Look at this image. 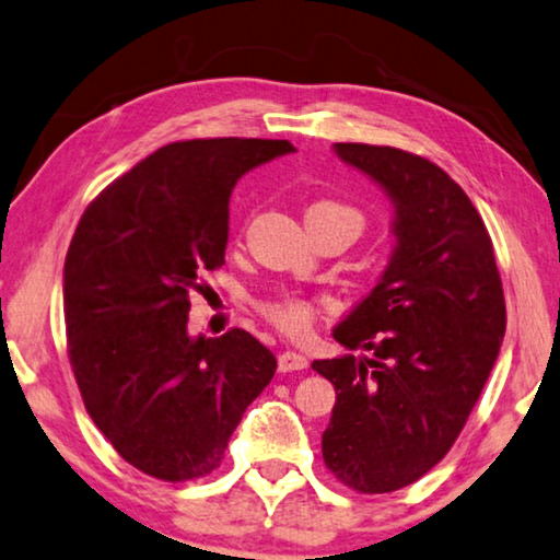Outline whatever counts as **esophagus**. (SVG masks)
Instances as JSON below:
<instances>
[{"instance_id": "34e87169", "label": "esophagus", "mask_w": 560, "mask_h": 560, "mask_svg": "<svg viewBox=\"0 0 560 560\" xmlns=\"http://www.w3.org/2000/svg\"><path fill=\"white\" fill-rule=\"evenodd\" d=\"M307 368V358L300 355L295 350H285L278 355V370L280 373H295V370Z\"/></svg>"}]
</instances>
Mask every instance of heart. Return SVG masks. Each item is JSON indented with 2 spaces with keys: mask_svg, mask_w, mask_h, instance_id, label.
<instances>
[{
  "mask_svg": "<svg viewBox=\"0 0 560 560\" xmlns=\"http://www.w3.org/2000/svg\"><path fill=\"white\" fill-rule=\"evenodd\" d=\"M328 214H346V218L355 222L358 228L360 222H363L355 210L335 200L313 202L307 208L305 218H328ZM257 307H260V313L268 317L275 328L282 330L285 335H292V338H303V335H307L317 317L315 300L300 295L295 290H278L275 295L260 300V305Z\"/></svg>",
  "mask_w": 560,
  "mask_h": 560,
  "instance_id": "b5f03b06",
  "label": "heart"
}]
</instances>
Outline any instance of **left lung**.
<instances>
[{
  "label": "left lung",
  "instance_id": "left-lung-1",
  "mask_svg": "<svg viewBox=\"0 0 560 560\" xmlns=\"http://www.w3.org/2000/svg\"><path fill=\"white\" fill-rule=\"evenodd\" d=\"M340 160L395 202L398 237L373 292L332 330L348 350L315 360L335 385L325 466L358 493H390L445 458L476 406L505 332L493 240L460 185L398 148L338 142Z\"/></svg>",
  "mask_w": 560,
  "mask_h": 560
}]
</instances>
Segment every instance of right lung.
I'll return each mask as SVG.
<instances>
[{"mask_svg": "<svg viewBox=\"0 0 560 560\" xmlns=\"http://www.w3.org/2000/svg\"><path fill=\"white\" fill-rule=\"evenodd\" d=\"M288 140L170 142L84 210L65 260L67 352L94 425L137 470L167 483L210 476L272 352L247 330L190 338L202 275L225 265L228 205L245 172Z\"/></svg>", "mask_w": 560, "mask_h": 560, "instance_id": "add662e5", "label": "right lung"}]
</instances>
